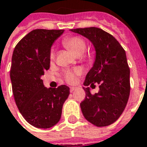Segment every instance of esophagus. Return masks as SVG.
<instances>
[{
	"label": "esophagus",
	"instance_id": "34e87169",
	"mask_svg": "<svg viewBox=\"0 0 147 147\" xmlns=\"http://www.w3.org/2000/svg\"><path fill=\"white\" fill-rule=\"evenodd\" d=\"M77 88H78L77 87H70V88H69V90H70V92H74V91L77 89Z\"/></svg>",
	"mask_w": 147,
	"mask_h": 147
}]
</instances>
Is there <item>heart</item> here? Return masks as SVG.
Here are the masks:
<instances>
[{
  "mask_svg": "<svg viewBox=\"0 0 147 147\" xmlns=\"http://www.w3.org/2000/svg\"><path fill=\"white\" fill-rule=\"evenodd\" d=\"M63 43L66 48L69 49L74 53L76 55H81L84 53L86 50V43L84 40L81 37L78 36H72V37H68L64 38L63 40ZM55 57V52L54 49H51L50 52V59L53 60ZM81 70L79 69H69L66 70L65 72V79L67 82L72 83L75 81L76 76L78 74H80Z\"/></svg>",
  "mask_w": 147,
  "mask_h": 147,
  "instance_id": "1",
  "label": "heart"
}]
</instances>
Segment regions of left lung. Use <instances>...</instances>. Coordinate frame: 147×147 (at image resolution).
Wrapping results in <instances>:
<instances>
[{
  "label": "left lung",
  "mask_w": 147,
  "mask_h": 147,
  "mask_svg": "<svg viewBox=\"0 0 147 147\" xmlns=\"http://www.w3.org/2000/svg\"><path fill=\"white\" fill-rule=\"evenodd\" d=\"M84 36L96 49V60L86 75L84 85L98 84V92L92 95L88 87L83 88L85 98L81 102L87 121L97 127L113 124L121 115L130 94V69L126 53L111 34L97 27L70 30Z\"/></svg>",
  "instance_id": "obj_1"
}]
</instances>
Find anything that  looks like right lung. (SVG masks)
Segmentation results:
<instances>
[{"label":"right lung","instance_id":"1","mask_svg":"<svg viewBox=\"0 0 147 147\" xmlns=\"http://www.w3.org/2000/svg\"><path fill=\"white\" fill-rule=\"evenodd\" d=\"M63 30L37 29L19 40L14 49L10 78L15 101L22 117L38 128H49L59 121L69 87L47 88L40 77L50 67L52 44Z\"/></svg>","mask_w":147,"mask_h":147}]
</instances>
